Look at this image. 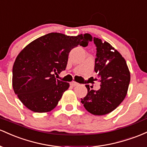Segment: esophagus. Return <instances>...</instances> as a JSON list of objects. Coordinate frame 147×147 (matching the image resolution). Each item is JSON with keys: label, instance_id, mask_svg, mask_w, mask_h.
Returning a JSON list of instances; mask_svg holds the SVG:
<instances>
[{"label": "esophagus", "instance_id": "34e87169", "mask_svg": "<svg viewBox=\"0 0 147 147\" xmlns=\"http://www.w3.org/2000/svg\"><path fill=\"white\" fill-rule=\"evenodd\" d=\"M80 85V84L78 83V82H75V81H72L71 82V85H72L73 87H76V86H78V85Z\"/></svg>", "mask_w": 147, "mask_h": 147}]
</instances>
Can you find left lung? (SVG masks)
I'll return each instance as SVG.
<instances>
[{
  "instance_id": "obj_1",
  "label": "left lung",
  "mask_w": 147,
  "mask_h": 147,
  "mask_svg": "<svg viewBox=\"0 0 147 147\" xmlns=\"http://www.w3.org/2000/svg\"><path fill=\"white\" fill-rule=\"evenodd\" d=\"M96 47L94 71L100 78V88L91 90L86 85L87 94L81 103L89 113L104 115L116 109L126 97L131 75L122 55L107 42L94 37Z\"/></svg>"
}]
</instances>
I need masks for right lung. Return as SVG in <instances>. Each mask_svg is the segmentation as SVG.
<instances>
[{
  "instance_id": "obj_1",
  "label": "right lung",
  "mask_w": 147,
  "mask_h": 147,
  "mask_svg": "<svg viewBox=\"0 0 147 147\" xmlns=\"http://www.w3.org/2000/svg\"><path fill=\"white\" fill-rule=\"evenodd\" d=\"M91 41L88 33L75 37L51 32L28 44L12 69V87L21 103L34 113L54 109L69 84L56 79L53 74L65 70L72 49L87 47Z\"/></svg>"
}]
</instances>
